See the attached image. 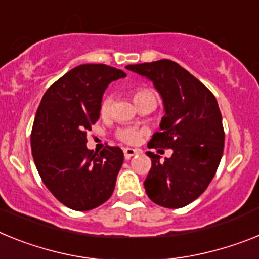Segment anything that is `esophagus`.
I'll use <instances>...</instances> for the list:
<instances>
[{"label":"esophagus","mask_w":259,"mask_h":259,"mask_svg":"<svg viewBox=\"0 0 259 259\" xmlns=\"http://www.w3.org/2000/svg\"><path fill=\"white\" fill-rule=\"evenodd\" d=\"M136 154H138V150H134V149H123V156H125V159H130L132 156H134Z\"/></svg>","instance_id":"esophagus-1"}]
</instances>
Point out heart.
Returning a JSON list of instances; mask_svg holds the SVG:
<instances>
[{"mask_svg":"<svg viewBox=\"0 0 259 259\" xmlns=\"http://www.w3.org/2000/svg\"><path fill=\"white\" fill-rule=\"evenodd\" d=\"M143 97H155L154 93L146 88H137L134 91V101L137 100L143 99ZM110 110H112V97L105 96L101 101V105H100V113L101 116L106 117L109 116ZM143 137L142 130L132 129V127H125V129H119L117 132V140L121 141L125 145H137L140 142L141 138Z\"/></svg>","mask_w":259,"mask_h":259,"instance_id":"b5f03b06","label":"heart"}]
</instances>
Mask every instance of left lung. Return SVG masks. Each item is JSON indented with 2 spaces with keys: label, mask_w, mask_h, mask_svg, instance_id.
I'll return each mask as SVG.
<instances>
[{
  "label": "left lung",
  "mask_w": 259,
  "mask_h": 259,
  "mask_svg": "<svg viewBox=\"0 0 259 259\" xmlns=\"http://www.w3.org/2000/svg\"><path fill=\"white\" fill-rule=\"evenodd\" d=\"M126 68L154 82L166 116L149 149H172L171 158L147 153L151 168L145 190L151 201L164 208H182L207 190L220 164L225 133L216 97L203 82L168 59Z\"/></svg>",
  "instance_id": "left-lung-1"
}]
</instances>
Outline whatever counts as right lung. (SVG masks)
<instances>
[{
    "label": "right lung",
    "instance_id": "right-lung-1",
    "mask_svg": "<svg viewBox=\"0 0 259 259\" xmlns=\"http://www.w3.org/2000/svg\"><path fill=\"white\" fill-rule=\"evenodd\" d=\"M106 64H81L50 87L36 110L31 151L50 192L73 210H91L112 196L123 163L122 150L87 149V133L100 118L106 87L125 77Z\"/></svg>",
    "mask_w": 259,
    "mask_h": 259
}]
</instances>
